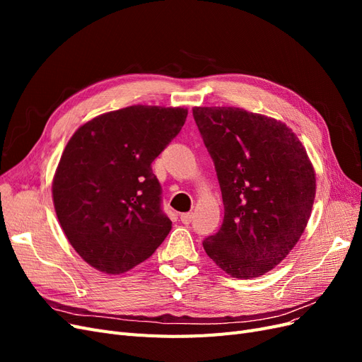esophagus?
I'll use <instances>...</instances> for the list:
<instances>
[{
    "label": "esophagus",
    "mask_w": 362,
    "mask_h": 362,
    "mask_svg": "<svg viewBox=\"0 0 362 362\" xmlns=\"http://www.w3.org/2000/svg\"><path fill=\"white\" fill-rule=\"evenodd\" d=\"M180 217H181V222L182 223L189 225L192 222V218H193V213H182Z\"/></svg>",
    "instance_id": "34e87169"
}]
</instances>
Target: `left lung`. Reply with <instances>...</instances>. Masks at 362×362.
<instances>
[{"label": "left lung", "instance_id": "8db88e82", "mask_svg": "<svg viewBox=\"0 0 362 362\" xmlns=\"http://www.w3.org/2000/svg\"><path fill=\"white\" fill-rule=\"evenodd\" d=\"M225 206L202 245L228 275H264L288 255L311 216L315 173L300 140L276 119L237 107H194Z\"/></svg>", "mask_w": 362, "mask_h": 362}]
</instances>
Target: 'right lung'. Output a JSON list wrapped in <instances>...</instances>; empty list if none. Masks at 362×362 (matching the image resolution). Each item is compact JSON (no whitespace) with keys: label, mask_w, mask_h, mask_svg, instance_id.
Masks as SVG:
<instances>
[{"label":"right lung","mask_w":362,"mask_h":362,"mask_svg":"<svg viewBox=\"0 0 362 362\" xmlns=\"http://www.w3.org/2000/svg\"><path fill=\"white\" fill-rule=\"evenodd\" d=\"M181 107L131 105L80 127L52 181L63 233L86 262L110 275L148 259L168 237L151 164L181 131Z\"/></svg>","instance_id":"right-lung-1"}]
</instances>
